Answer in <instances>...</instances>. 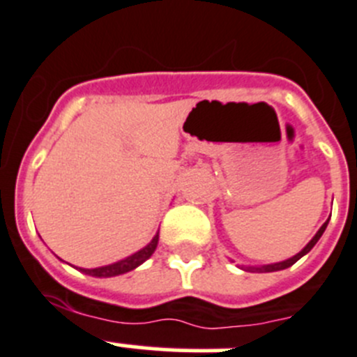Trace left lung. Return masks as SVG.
Masks as SVG:
<instances>
[{
    "mask_svg": "<svg viewBox=\"0 0 357 357\" xmlns=\"http://www.w3.org/2000/svg\"><path fill=\"white\" fill-rule=\"evenodd\" d=\"M329 222V220H328ZM328 222H326V224H322V227L319 229L317 231V234L314 236V238L310 239V243L308 245L305 246V248L301 250V252H299V254H296L294 257H291V259H287V261H282V262H275V264H266V266H259V268H254V266H248V268H243L245 269V271H259V273H273V271H280V269H287V268H291L292 264H296V262L299 261V259L303 257V255H306L310 252V250L314 248L315 245H317V241L319 239H321V236L324 234V231H326V227H328Z\"/></svg>",
    "mask_w": 357,
    "mask_h": 357,
    "instance_id": "left-lung-1",
    "label": "left lung"
}]
</instances>
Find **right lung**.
Instances as JSON below:
<instances>
[{
  "instance_id": "obj_1",
  "label": "right lung",
  "mask_w": 357,
  "mask_h": 357,
  "mask_svg": "<svg viewBox=\"0 0 357 357\" xmlns=\"http://www.w3.org/2000/svg\"><path fill=\"white\" fill-rule=\"evenodd\" d=\"M156 245H158V232L155 234V238L141 248L139 252L132 254L130 257L123 259V261L114 262V264H109V266H100V268H93V269H84V268H79L82 273L89 276H96V278H111V276H118L123 275V273H128L132 269H135L137 266H141L142 262L148 261L149 257L153 255V252L156 250Z\"/></svg>"
}]
</instances>
